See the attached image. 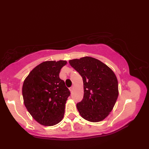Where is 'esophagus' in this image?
I'll list each match as a JSON object with an SVG mask.
<instances>
[{
  "instance_id": "34e87169",
  "label": "esophagus",
  "mask_w": 149,
  "mask_h": 149,
  "mask_svg": "<svg viewBox=\"0 0 149 149\" xmlns=\"http://www.w3.org/2000/svg\"><path fill=\"white\" fill-rule=\"evenodd\" d=\"M73 88H74V86H72L71 87H70V88H69V89H70V91H72V89H73Z\"/></svg>"
}]
</instances>
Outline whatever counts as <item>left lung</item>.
<instances>
[{
	"label": "left lung",
	"instance_id": "1",
	"mask_svg": "<svg viewBox=\"0 0 149 149\" xmlns=\"http://www.w3.org/2000/svg\"><path fill=\"white\" fill-rule=\"evenodd\" d=\"M81 76L84 96L77 107L80 115L91 122L103 120L110 113L118 96V84L112 70L90 57L69 60Z\"/></svg>",
	"mask_w": 149,
	"mask_h": 149
}]
</instances>
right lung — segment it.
<instances>
[{"label":"right lung","mask_w":149,"mask_h":149,"mask_svg":"<svg viewBox=\"0 0 149 149\" xmlns=\"http://www.w3.org/2000/svg\"><path fill=\"white\" fill-rule=\"evenodd\" d=\"M63 60L47 61L34 68L23 82L22 95L28 111L43 126H54L63 118L70 91L59 77Z\"/></svg>","instance_id":"obj_1"}]
</instances>
